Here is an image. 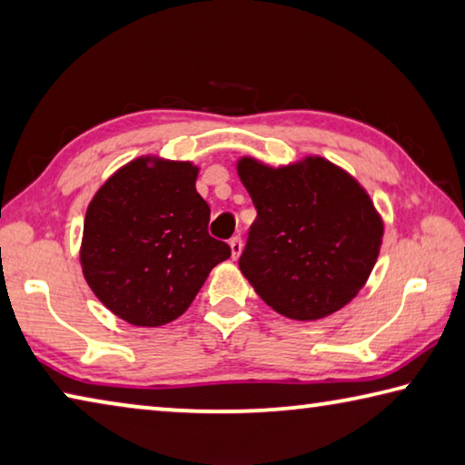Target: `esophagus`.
<instances>
[{
  "instance_id": "obj_1",
  "label": "esophagus",
  "mask_w": 465,
  "mask_h": 465,
  "mask_svg": "<svg viewBox=\"0 0 465 465\" xmlns=\"http://www.w3.org/2000/svg\"><path fill=\"white\" fill-rule=\"evenodd\" d=\"M230 248H232V258L235 261L242 254V238L240 235H235V238L230 240Z\"/></svg>"
}]
</instances>
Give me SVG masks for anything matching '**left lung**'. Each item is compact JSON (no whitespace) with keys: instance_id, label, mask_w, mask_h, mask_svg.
I'll list each match as a JSON object with an SVG mask.
<instances>
[{"instance_id":"1","label":"left lung","mask_w":465,"mask_h":465,"mask_svg":"<svg viewBox=\"0 0 465 465\" xmlns=\"http://www.w3.org/2000/svg\"><path fill=\"white\" fill-rule=\"evenodd\" d=\"M238 174L258 213L240 271L262 302L299 322L344 308L367 282L383 238L365 188L318 155L281 168L242 157Z\"/></svg>"}]
</instances>
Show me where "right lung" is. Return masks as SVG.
<instances>
[{"instance_id": "add662e5", "label": "right lung", "mask_w": 465, "mask_h": 465, "mask_svg": "<svg viewBox=\"0 0 465 465\" xmlns=\"http://www.w3.org/2000/svg\"><path fill=\"white\" fill-rule=\"evenodd\" d=\"M191 162L137 157L94 194L84 222V277L133 326L155 328L188 310L209 272L232 256L207 232L211 209Z\"/></svg>"}]
</instances>
